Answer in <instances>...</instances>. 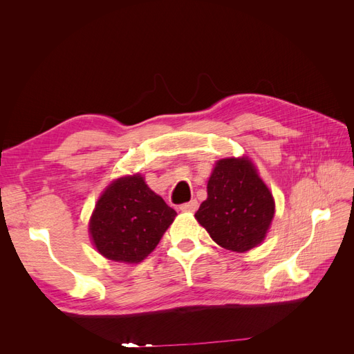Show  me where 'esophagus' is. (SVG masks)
I'll list each match as a JSON object with an SVG mask.
<instances>
[{"label": "esophagus", "instance_id": "esophagus-1", "mask_svg": "<svg viewBox=\"0 0 354 354\" xmlns=\"http://www.w3.org/2000/svg\"><path fill=\"white\" fill-rule=\"evenodd\" d=\"M196 209H198V201L196 199L186 202V203H183V205H180V211H183V212H195Z\"/></svg>", "mask_w": 354, "mask_h": 354}]
</instances>
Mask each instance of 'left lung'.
I'll list each match as a JSON object with an SVG mask.
<instances>
[{"instance_id":"1","label":"left lung","mask_w":354,"mask_h":354,"mask_svg":"<svg viewBox=\"0 0 354 354\" xmlns=\"http://www.w3.org/2000/svg\"><path fill=\"white\" fill-rule=\"evenodd\" d=\"M207 192L195 217L214 242L245 252L264 241L274 216V199L251 159L217 160Z\"/></svg>"}]
</instances>
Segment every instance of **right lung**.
<instances>
[{
	"label": "right lung",
	"mask_w": 354,
	"mask_h": 354,
	"mask_svg": "<svg viewBox=\"0 0 354 354\" xmlns=\"http://www.w3.org/2000/svg\"><path fill=\"white\" fill-rule=\"evenodd\" d=\"M177 212L149 189L140 174L116 178L90 218L91 241L108 260L137 264L159 243Z\"/></svg>",
	"instance_id": "add662e5"
}]
</instances>
